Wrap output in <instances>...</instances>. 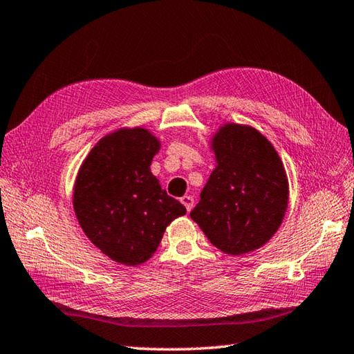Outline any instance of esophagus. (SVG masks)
Masks as SVG:
<instances>
[{"label":"esophagus","instance_id":"1","mask_svg":"<svg viewBox=\"0 0 354 354\" xmlns=\"http://www.w3.org/2000/svg\"><path fill=\"white\" fill-rule=\"evenodd\" d=\"M180 201H182V203L185 205L186 211H187V212H191V209L194 207V198H192L191 196H185V197L180 198Z\"/></svg>","mask_w":354,"mask_h":354}]
</instances>
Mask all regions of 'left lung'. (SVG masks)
<instances>
[{
  "label": "left lung",
  "mask_w": 354,
  "mask_h": 354,
  "mask_svg": "<svg viewBox=\"0 0 354 354\" xmlns=\"http://www.w3.org/2000/svg\"><path fill=\"white\" fill-rule=\"evenodd\" d=\"M217 167L191 218L215 248L243 255L275 235L288 205L284 165L272 143L249 125L225 124L211 140Z\"/></svg>",
  "instance_id": "1"
}]
</instances>
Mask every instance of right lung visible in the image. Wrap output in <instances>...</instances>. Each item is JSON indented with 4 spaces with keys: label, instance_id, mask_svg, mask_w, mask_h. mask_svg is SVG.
Segmentation results:
<instances>
[{
    "label": "right lung",
    "instance_id": "add662e5",
    "mask_svg": "<svg viewBox=\"0 0 354 354\" xmlns=\"http://www.w3.org/2000/svg\"><path fill=\"white\" fill-rule=\"evenodd\" d=\"M160 142L120 128L100 139L76 176L73 209L85 235L113 261L137 266L157 250L169 223L186 214L151 172Z\"/></svg>",
    "mask_w": 354,
    "mask_h": 354
}]
</instances>
